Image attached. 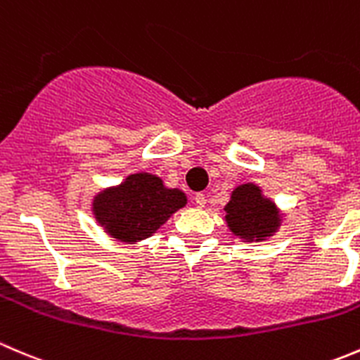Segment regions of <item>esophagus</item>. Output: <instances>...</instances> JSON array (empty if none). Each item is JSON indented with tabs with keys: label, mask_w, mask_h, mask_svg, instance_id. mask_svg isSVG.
<instances>
[{
	"label": "esophagus",
	"mask_w": 360,
	"mask_h": 360,
	"mask_svg": "<svg viewBox=\"0 0 360 360\" xmlns=\"http://www.w3.org/2000/svg\"><path fill=\"white\" fill-rule=\"evenodd\" d=\"M194 202L198 208H202L206 205V195L205 194H195L194 195Z\"/></svg>",
	"instance_id": "1"
}]
</instances>
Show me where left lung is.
I'll return each mask as SVG.
<instances>
[{
    "label": "left lung",
    "instance_id": "left-lung-1",
    "mask_svg": "<svg viewBox=\"0 0 360 360\" xmlns=\"http://www.w3.org/2000/svg\"><path fill=\"white\" fill-rule=\"evenodd\" d=\"M224 210L231 233L247 241H261L273 236L282 222L275 202L264 198L261 188L254 184H243L234 188Z\"/></svg>",
    "mask_w": 360,
    "mask_h": 360
}]
</instances>
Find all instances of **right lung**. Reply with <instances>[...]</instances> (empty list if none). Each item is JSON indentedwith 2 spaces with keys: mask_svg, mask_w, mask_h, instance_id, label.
<instances>
[{
  "mask_svg": "<svg viewBox=\"0 0 360 360\" xmlns=\"http://www.w3.org/2000/svg\"><path fill=\"white\" fill-rule=\"evenodd\" d=\"M187 198L179 188L165 187L150 173L129 175L119 187L99 192L92 201V212L106 233L126 243L152 236Z\"/></svg>",
  "mask_w": 360,
  "mask_h": 360,
  "instance_id": "right-lung-1",
  "label": "right lung"
}]
</instances>
